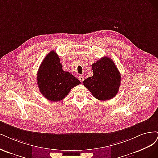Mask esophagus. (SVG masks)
Instances as JSON below:
<instances>
[{
  "label": "esophagus",
  "instance_id": "obj_1",
  "mask_svg": "<svg viewBox=\"0 0 158 158\" xmlns=\"http://www.w3.org/2000/svg\"><path fill=\"white\" fill-rule=\"evenodd\" d=\"M79 79L81 81V82H83V80H84V77H83L82 75H79Z\"/></svg>",
  "mask_w": 158,
  "mask_h": 158
}]
</instances>
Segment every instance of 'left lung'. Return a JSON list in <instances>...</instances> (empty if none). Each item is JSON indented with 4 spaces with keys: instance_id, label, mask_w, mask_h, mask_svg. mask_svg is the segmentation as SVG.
<instances>
[{
    "instance_id": "left-lung-1",
    "label": "left lung",
    "mask_w": 158,
    "mask_h": 158,
    "mask_svg": "<svg viewBox=\"0 0 158 158\" xmlns=\"http://www.w3.org/2000/svg\"><path fill=\"white\" fill-rule=\"evenodd\" d=\"M93 75L83 81V85L99 100H108L118 94L121 74L113 60L102 57L92 64Z\"/></svg>"
}]
</instances>
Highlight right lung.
Returning <instances> with one entry per match:
<instances>
[{
	"label": "right lung",
	"mask_w": 158,
	"mask_h": 158,
	"mask_svg": "<svg viewBox=\"0 0 158 158\" xmlns=\"http://www.w3.org/2000/svg\"><path fill=\"white\" fill-rule=\"evenodd\" d=\"M81 84L79 79L62 69L60 58L55 50L48 53L37 72L40 92L50 101L63 100L74 86Z\"/></svg>",
	"instance_id": "1"
}]
</instances>
